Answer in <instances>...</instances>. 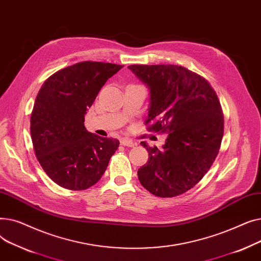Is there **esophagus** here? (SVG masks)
Segmentation results:
<instances>
[{
	"instance_id": "1",
	"label": "esophagus",
	"mask_w": 261,
	"mask_h": 261,
	"mask_svg": "<svg viewBox=\"0 0 261 261\" xmlns=\"http://www.w3.org/2000/svg\"><path fill=\"white\" fill-rule=\"evenodd\" d=\"M120 144H121L122 146H127V147H134V146L136 145L133 141H131V140H129V139H122V140L120 141Z\"/></svg>"
}]
</instances>
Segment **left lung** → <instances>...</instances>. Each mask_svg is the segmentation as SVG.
<instances>
[{"label": "left lung", "instance_id": "8db88e82", "mask_svg": "<svg viewBox=\"0 0 261 261\" xmlns=\"http://www.w3.org/2000/svg\"><path fill=\"white\" fill-rule=\"evenodd\" d=\"M128 68L150 93L148 130L168 133L163 149L142 142L149 160L138 170L154 196L171 198L198 184L218 155L224 120L208 81L184 66L133 64Z\"/></svg>", "mask_w": 261, "mask_h": 261}]
</instances>
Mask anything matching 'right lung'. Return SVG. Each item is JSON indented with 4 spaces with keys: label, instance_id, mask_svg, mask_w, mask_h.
<instances>
[{
    "label": "right lung",
    "instance_id": "1",
    "mask_svg": "<svg viewBox=\"0 0 261 261\" xmlns=\"http://www.w3.org/2000/svg\"><path fill=\"white\" fill-rule=\"evenodd\" d=\"M123 65L84 61L53 74L41 87L31 135L41 167L59 186L84 190L97 183L119 146L85 127V115L106 81Z\"/></svg>",
    "mask_w": 261,
    "mask_h": 261
}]
</instances>
